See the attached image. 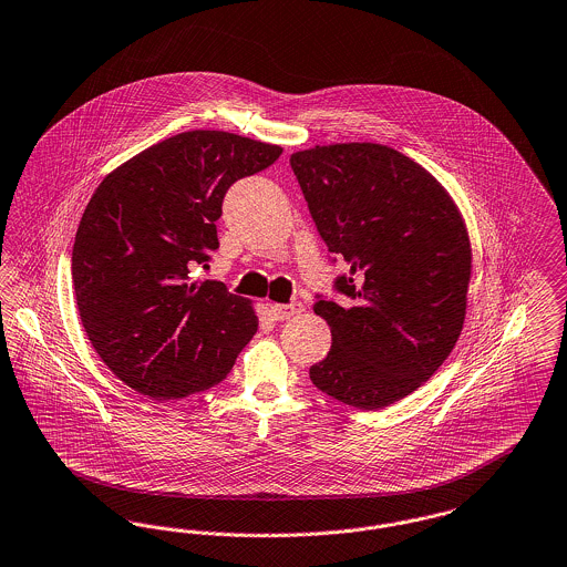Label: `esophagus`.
Wrapping results in <instances>:
<instances>
[{
    "mask_svg": "<svg viewBox=\"0 0 567 567\" xmlns=\"http://www.w3.org/2000/svg\"><path fill=\"white\" fill-rule=\"evenodd\" d=\"M303 310V303L301 301H291V303H271L269 306V312L276 321H285V319H291L296 315H300Z\"/></svg>",
    "mask_w": 567,
    "mask_h": 567,
    "instance_id": "obj_1",
    "label": "esophagus"
}]
</instances>
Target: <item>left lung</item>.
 <instances>
[{
    "label": "left lung",
    "instance_id": "left-lung-1",
    "mask_svg": "<svg viewBox=\"0 0 567 567\" xmlns=\"http://www.w3.org/2000/svg\"><path fill=\"white\" fill-rule=\"evenodd\" d=\"M315 227L349 271L340 306L317 296L332 349L310 367L323 394L383 409L415 392L454 349L466 310L465 223L426 168L377 143H340L291 156Z\"/></svg>",
    "mask_w": 567,
    "mask_h": 567
}]
</instances>
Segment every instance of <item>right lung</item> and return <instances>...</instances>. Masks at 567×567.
<instances>
[{
  "mask_svg": "<svg viewBox=\"0 0 567 567\" xmlns=\"http://www.w3.org/2000/svg\"><path fill=\"white\" fill-rule=\"evenodd\" d=\"M282 150L223 131L165 138L115 168L87 203L72 248L81 323L134 392L182 399L218 385L257 332L246 298L190 269L218 250L216 220L237 179Z\"/></svg>",
  "mask_w": 567,
  "mask_h": 567,
  "instance_id": "add662e5",
  "label": "right lung"
}]
</instances>
